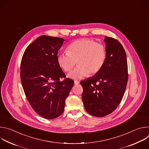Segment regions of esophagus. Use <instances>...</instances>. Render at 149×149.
I'll list each match as a JSON object with an SVG mask.
<instances>
[{
	"mask_svg": "<svg viewBox=\"0 0 149 149\" xmlns=\"http://www.w3.org/2000/svg\"><path fill=\"white\" fill-rule=\"evenodd\" d=\"M74 84H75V85H77V84H79V81H77V80H75V81H74Z\"/></svg>",
	"mask_w": 149,
	"mask_h": 149,
	"instance_id": "esophagus-1",
	"label": "esophagus"
}]
</instances>
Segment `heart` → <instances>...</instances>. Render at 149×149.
<instances>
[{
    "label": "heart",
    "mask_w": 149,
    "mask_h": 149,
    "mask_svg": "<svg viewBox=\"0 0 149 149\" xmlns=\"http://www.w3.org/2000/svg\"><path fill=\"white\" fill-rule=\"evenodd\" d=\"M67 52L58 55L57 61L65 72L71 71L77 62L78 67L69 74L73 79L97 74L104 67L107 59L105 47L88 38L74 41L67 47Z\"/></svg>",
    "instance_id": "1"
}]
</instances>
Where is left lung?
<instances>
[{"label": "left lung", "mask_w": 149, "mask_h": 149, "mask_svg": "<svg viewBox=\"0 0 149 149\" xmlns=\"http://www.w3.org/2000/svg\"><path fill=\"white\" fill-rule=\"evenodd\" d=\"M107 59L101 70L94 77L81 81L85 109L95 117L113 113L121 102L127 81L128 67L125 50L116 39H104Z\"/></svg>", "instance_id": "left-lung-1"}]
</instances>
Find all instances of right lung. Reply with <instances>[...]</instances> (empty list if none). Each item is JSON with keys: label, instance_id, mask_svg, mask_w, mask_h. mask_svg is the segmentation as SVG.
Returning <instances> with one entry per match:
<instances>
[{"label": "right lung", "instance_id": "add662e5", "mask_svg": "<svg viewBox=\"0 0 149 149\" xmlns=\"http://www.w3.org/2000/svg\"><path fill=\"white\" fill-rule=\"evenodd\" d=\"M64 39L43 35L25 51L20 63V79L27 100L41 117L54 119L64 110L65 100L74 81L66 77L57 61Z\"/></svg>", "mask_w": 149, "mask_h": 149}]
</instances>
